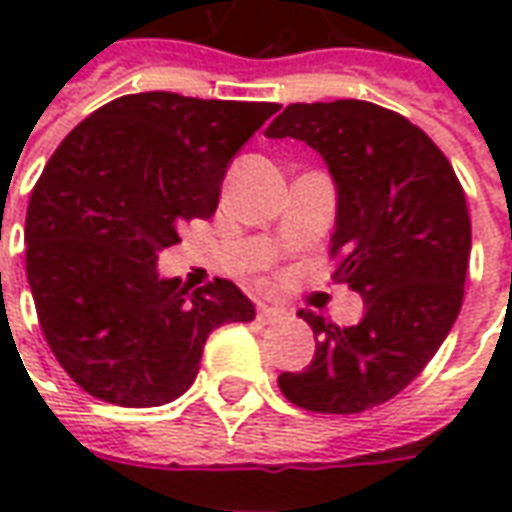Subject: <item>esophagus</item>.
Listing matches in <instances>:
<instances>
[{
  "label": "esophagus",
  "instance_id": "1",
  "mask_svg": "<svg viewBox=\"0 0 512 512\" xmlns=\"http://www.w3.org/2000/svg\"><path fill=\"white\" fill-rule=\"evenodd\" d=\"M282 318H288V312L279 310V307H260V310H257V321L260 323H277L282 321Z\"/></svg>",
  "mask_w": 512,
  "mask_h": 512
}]
</instances>
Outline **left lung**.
Listing matches in <instances>:
<instances>
[{
	"mask_svg": "<svg viewBox=\"0 0 512 512\" xmlns=\"http://www.w3.org/2000/svg\"><path fill=\"white\" fill-rule=\"evenodd\" d=\"M268 139L318 150L337 189L334 279L365 299L356 326L301 310L315 356L282 373L290 403L359 414L403 392L450 334L463 304L472 222L455 169L422 128L370 101L290 104Z\"/></svg>",
	"mask_w": 512,
	"mask_h": 512,
	"instance_id": "obj_1",
	"label": "left lung"
}]
</instances>
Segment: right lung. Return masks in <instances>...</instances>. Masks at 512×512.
Segmentation results:
<instances>
[{"mask_svg": "<svg viewBox=\"0 0 512 512\" xmlns=\"http://www.w3.org/2000/svg\"><path fill=\"white\" fill-rule=\"evenodd\" d=\"M268 101L115 98L54 150L27 208V279L65 373L98 400L164 406L197 378L222 323L255 318L230 279L189 293L158 252L219 205L224 172L274 115Z\"/></svg>", "mask_w": 512, "mask_h": 512, "instance_id": "right-lung-1", "label": "right lung"}]
</instances>
